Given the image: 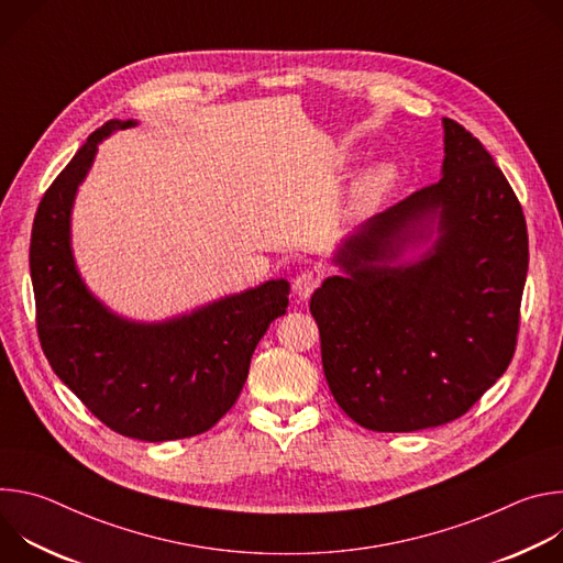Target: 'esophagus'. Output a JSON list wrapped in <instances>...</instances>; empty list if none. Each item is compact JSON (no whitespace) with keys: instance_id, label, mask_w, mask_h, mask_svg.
<instances>
[{"instance_id":"34e87169","label":"esophagus","mask_w":563,"mask_h":563,"mask_svg":"<svg viewBox=\"0 0 563 563\" xmlns=\"http://www.w3.org/2000/svg\"><path fill=\"white\" fill-rule=\"evenodd\" d=\"M320 285V274H313V272H302L300 276H296L294 280V291L300 300H307L313 289Z\"/></svg>"}]
</instances>
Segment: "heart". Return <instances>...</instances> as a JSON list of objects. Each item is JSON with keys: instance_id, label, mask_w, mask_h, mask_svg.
Listing matches in <instances>:
<instances>
[{"instance_id": "obj_1", "label": "heart", "mask_w": 563, "mask_h": 563, "mask_svg": "<svg viewBox=\"0 0 563 563\" xmlns=\"http://www.w3.org/2000/svg\"><path fill=\"white\" fill-rule=\"evenodd\" d=\"M394 178H396V172L389 163H376L369 169H365L352 187V196H350L352 209L367 211L389 189Z\"/></svg>"}]
</instances>
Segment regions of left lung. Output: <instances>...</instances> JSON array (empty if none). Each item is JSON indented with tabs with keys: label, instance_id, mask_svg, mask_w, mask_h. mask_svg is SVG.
Segmentation results:
<instances>
[{
	"label": "left lung",
	"instance_id": "left-lung-1",
	"mask_svg": "<svg viewBox=\"0 0 563 563\" xmlns=\"http://www.w3.org/2000/svg\"><path fill=\"white\" fill-rule=\"evenodd\" d=\"M443 151V178L347 235L334 254L343 274L309 302L336 404L374 432L463 417L517 345L528 274L521 205L484 144L450 118ZM428 239L419 260L402 261Z\"/></svg>",
	"mask_w": 563,
	"mask_h": 563
}]
</instances>
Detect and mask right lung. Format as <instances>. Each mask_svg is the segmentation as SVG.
Returning <instances> with one entry per match:
<instances>
[{
	"instance_id": "1",
	"label": "right lung",
	"mask_w": 563,
	"mask_h": 563,
	"mask_svg": "<svg viewBox=\"0 0 563 563\" xmlns=\"http://www.w3.org/2000/svg\"><path fill=\"white\" fill-rule=\"evenodd\" d=\"M135 120L93 131L44 194L31 233L42 350L59 380L107 428L159 443L207 432L235 404L252 354L287 311L289 283L267 280L163 323H135L100 302L70 250V211L98 144Z\"/></svg>"
}]
</instances>
